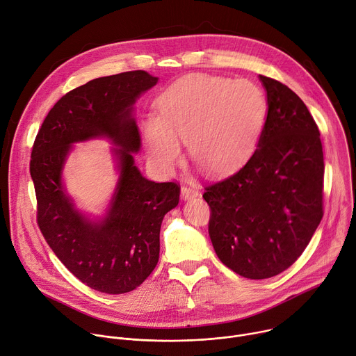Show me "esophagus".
Returning <instances> with one entry per match:
<instances>
[{
    "mask_svg": "<svg viewBox=\"0 0 356 356\" xmlns=\"http://www.w3.org/2000/svg\"><path fill=\"white\" fill-rule=\"evenodd\" d=\"M199 196V191L195 190V188H190L187 186H183L181 187V197L184 200H188V199H195Z\"/></svg>",
    "mask_w": 356,
    "mask_h": 356,
    "instance_id": "esophagus-1",
    "label": "esophagus"
}]
</instances>
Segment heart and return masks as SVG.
Returning a JSON list of instances; mask_svg holds the SVG:
<instances>
[{
	"label": "heart",
	"mask_w": 356,
	"mask_h": 356,
	"mask_svg": "<svg viewBox=\"0 0 356 356\" xmlns=\"http://www.w3.org/2000/svg\"><path fill=\"white\" fill-rule=\"evenodd\" d=\"M268 102L247 79L188 75L172 83L157 101V115L142 131L153 165L170 170L187 143L191 159L214 176L233 173L254 153L264 132Z\"/></svg>",
	"instance_id": "heart-1"
}]
</instances>
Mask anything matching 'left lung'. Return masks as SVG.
<instances>
[{
    "label": "left lung",
    "mask_w": 356,
    "mask_h": 356,
    "mask_svg": "<svg viewBox=\"0 0 356 356\" xmlns=\"http://www.w3.org/2000/svg\"><path fill=\"white\" fill-rule=\"evenodd\" d=\"M267 90L264 132L247 163L204 187L209 234L220 261L264 280L293 266L324 216V153L300 96L260 75Z\"/></svg>",
    "instance_id": "8db88e82"
}]
</instances>
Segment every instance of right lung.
Returning <instances> with one entry per match:
<instances>
[{"mask_svg": "<svg viewBox=\"0 0 356 356\" xmlns=\"http://www.w3.org/2000/svg\"><path fill=\"white\" fill-rule=\"evenodd\" d=\"M156 83L146 71H131L72 89L49 111L32 146L38 227L60 263L99 293H129L152 274L161 221L179 203L180 184L145 179L132 156L140 147L132 106ZM101 136L118 146L121 176L108 216L90 223L73 209L60 176L72 143Z\"/></svg>", "mask_w": 356, "mask_h": 356, "instance_id": "obj_1", "label": "right lung"}]
</instances>
